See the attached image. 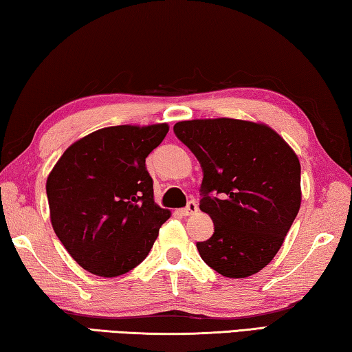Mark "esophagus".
<instances>
[{
	"label": "esophagus",
	"mask_w": 352,
	"mask_h": 352,
	"mask_svg": "<svg viewBox=\"0 0 352 352\" xmlns=\"http://www.w3.org/2000/svg\"><path fill=\"white\" fill-rule=\"evenodd\" d=\"M179 212H181V214H182L184 217H188V215L197 214V212H198V204L195 203V201H188L187 206L184 207V209H181Z\"/></svg>",
	"instance_id": "34e87169"
}]
</instances>
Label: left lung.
I'll return each mask as SVG.
<instances>
[{"mask_svg":"<svg viewBox=\"0 0 352 352\" xmlns=\"http://www.w3.org/2000/svg\"><path fill=\"white\" fill-rule=\"evenodd\" d=\"M203 168L199 209L215 232L198 241L203 261L226 278H248L273 261L301 206V165L278 132L234 118L175 124Z\"/></svg>","mask_w":352,"mask_h":352,"instance_id":"obj_1","label":"left lung"}]
</instances>
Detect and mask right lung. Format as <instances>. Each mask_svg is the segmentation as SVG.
Masks as SVG:
<instances>
[{
  "label": "right lung",
  "instance_id": "add662e5",
  "mask_svg": "<svg viewBox=\"0 0 352 352\" xmlns=\"http://www.w3.org/2000/svg\"><path fill=\"white\" fill-rule=\"evenodd\" d=\"M168 124L111 126L74 142L46 181L51 224L74 261L115 278L151 251L170 212L154 203L145 159Z\"/></svg>",
  "mask_w": 352,
  "mask_h": 352
}]
</instances>
